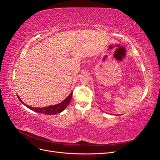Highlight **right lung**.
Returning a JSON list of instances; mask_svg holds the SVG:
<instances>
[{
    "label": "right lung",
    "mask_w": 160,
    "mask_h": 160,
    "mask_svg": "<svg viewBox=\"0 0 160 160\" xmlns=\"http://www.w3.org/2000/svg\"><path fill=\"white\" fill-rule=\"evenodd\" d=\"M72 92H71V94L68 97H67V98L63 101H62L61 103L57 104V105H51V106H49V107L41 108L31 107V106L27 105L24 103L22 101V100L19 98L18 96V98L21 101V103L25 105L27 108H28V109H30L34 111H36V112H37V113L45 114V115H55L57 113H61V111H63L67 108V106L68 105L69 103H70V101L72 98Z\"/></svg>",
    "instance_id": "obj_1"
}]
</instances>
